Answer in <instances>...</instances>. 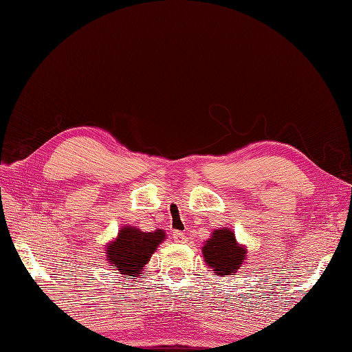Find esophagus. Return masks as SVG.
Returning <instances> with one entry per match:
<instances>
[{
	"mask_svg": "<svg viewBox=\"0 0 352 352\" xmlns=\"http://www.w3.org/2000/svg\"><path fill=\"white\" fill-rule=\"evenodd\" d=\"M174 241L177 243H184V242L188 241V237H186V234L183 233V231H175V233H174Z\"/></svg>",
	"mask_w": 352,
	"mask_h": 352,
	"instance_id": "obj_1",
	"label": "esophagus"
}]
</instances>
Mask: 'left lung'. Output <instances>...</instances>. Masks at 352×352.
<instances>
[{
  "label": "left lung",
  "mask_w": 352,
  "mask_h": 352,
  "mask_svg": "<svg viewBox=\"0 0 352 352\" xmlns=\"http://www.w3.org/2000/svg\"><path fill=\"white\" fill-rule=\"evenodd\" d=\"M205 262L219 276L233 275L245 261L247 252L237 245L233 231L216 230L204 247Z\"/></svg>",
  "instance_id": "left-lung-1"
}]
</instances>
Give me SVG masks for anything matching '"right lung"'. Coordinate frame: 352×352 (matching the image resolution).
<instances>
[{"instance_id": "add662e5", "label": "right lung", "mask_w": 352, "mask_h": 352, "mask_svg": "<svg viewBox=\"0 0 352 352\" xmlns=\"http://www.w3.org/2000/svg\"><path fill=\"white\" fill-rule=\"evenodd\" d=\"M164 231L157 230L146 233L133 226L121 228L118 239L107 245V261L111 269L119 270L124 276H140L155 250L164 241Z\"/></svg>"}]
</instances>
